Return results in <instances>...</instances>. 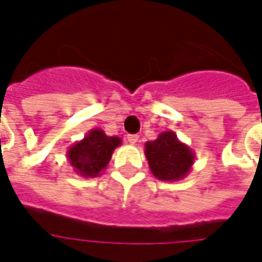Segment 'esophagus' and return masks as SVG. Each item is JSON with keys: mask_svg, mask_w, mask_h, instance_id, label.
I'll return each mask as SVG.
<instances>
[{"mask_svg": "<svg viewBox=\"0 0 262 262\" xmlns=\"http://www.w3.org/2000/svg\"><path fill=\"white\" fill-rule=\"evenodd\" d=\"M126 140H127V143H130V144H136L137 140H139V136L137 135H127Z\"/></svg>", "mask_w": 262, "mask_h": 262, "instance_id": "esophagus-1", "label": "esophagus"}]
</instances>
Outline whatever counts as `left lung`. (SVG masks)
<instances>
[{"label": "left lung", "mask_w": 262, "mask_h": 262, "mask_svg": "<svg viewBox=\"0 0 262 262\" xmlns=\"http://www.w3.org/2000/svg\"><path fill=\"white\" fill-rule=\"evenodd\" d=\"M150 171L161 181H180L189 174L195 161L192 148L182 143L172 130L160 133L153 142L144 144Z\"/></svg>", "instance_id": "1"}]
</instances>
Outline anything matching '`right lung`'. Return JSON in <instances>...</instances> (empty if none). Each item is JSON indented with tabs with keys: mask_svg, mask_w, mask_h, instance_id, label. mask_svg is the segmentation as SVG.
<instances>
[{
	"mask_svg": "<svg viewBox=\"0 0 262 262\" xmlns=\"http://www.w3.org/2000/svg\"><path fill=\"white\" fill-rule=\"evenodd\" d=\"M120 144V137L106 136L102 129H91L82 140L70 146L67 159L78 176L95 178L108 167L114 150Z\"/></svg>",
	"mask_w": 262,
	"mask_h": 262,
	"instance_id": "add662e5",
	"label": "right lung"
}]
</instances>
